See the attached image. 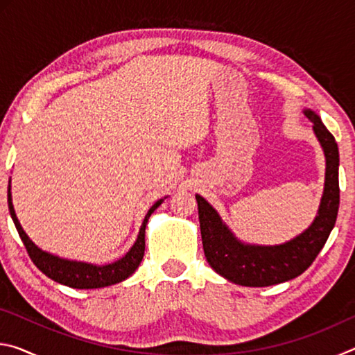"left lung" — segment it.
Here are the masks:
<instances>
[{
	"label": "left lung",
	"mask_w": 355,
	"mask_h": 355,
	"mask_svg": "<svg viewBox=\"0 0 355 355\" xmlns=\"http://www.w3.org/2000/svg\"><path fill=\"white\" fill-rule=\"evenodd\" d=\"M304 114L313 123V133L322 147L326 178L318 213L302 233L275 245L243 243L220 219L219 213L202 196L196 194L207 261L216 272L233 284L269 286L297 277L315 261L335 225L340 207L338 146L315 111L305 107Z\"/></svg>",
	"instance_id": "obj_1"
}]
</instances>
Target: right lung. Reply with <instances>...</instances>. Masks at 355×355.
I'll return each instance as SVG.
<instances>
[{"label":"right lung","instance_id":"1","mask_svg":"<svg viewBox=\"0 0 355 355\" xmlns=\"http://www.w3.org/2000/svg\"><path fill=\"white\" fill-rule=\"evenodd\" d=\"M166 199V197H164ZM164 199L156 200L152 208L148 209L146 218L142 220V225L139 228V235H137L135 244L131 249L119 260L107 263V264H94L86 261H76V260H67V258H61L58 255H53L50 252L42 250L37 248L29 236L23 230L19 219H17L14 205H12V192H10V180H9V189H8V203L9 211L12 216V220L17 227V232L21 238L23 244L28 250L29 257H31L33 263L37 266L46 277L51 280L62 284L65 286L76 288V290H94V288H105L110 285H116L119 282H123L133 274L137 266H139L144 250H146V227L148 218L152 213L158 208Z\"/></svg>","mask_w":355,"mask_h":355}]
</instances>
